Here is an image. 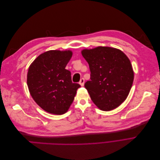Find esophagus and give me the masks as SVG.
I'll return each instance as SVG.
<instances>
[{
  "instance_id": "obj_1",
  "label": "esophagus",
  "mask_w": 160,
  "mask_h": 160,
  "mask_svg": "<svg viewBox=\"0 0 160 160\" xmlns=\"http://www.w3.org/2000/svg\"><path fill=\"white\" fill-rule=\"evenodd\" d=\"M84 83H85V79H84V78L81 79V80H80V81H79V84H80L81 86H83V85H84Z\"/></svg>"
}]
</instances>
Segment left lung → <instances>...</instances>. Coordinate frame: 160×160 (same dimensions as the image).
<instances>
[{"instance_id": "8db88e82", "label": "left lung", "mask_w": 160, "mask_h": 160, "mask_svg": "<svg viewBox=\"0 0 160 160\" xmlns=\"http://www.w3.org/2000/svg\"><path fill=\"white\" fill-rule=\"evenodd\" d=\"M81 53L91 71V80L85 88L91 100L102 111L118 108L126 99L133 81L128 57L122 51L108 47L84 49Z\"/></svg>"}]
</instances>
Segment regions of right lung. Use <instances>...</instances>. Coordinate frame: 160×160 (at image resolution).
<instances>
[{
	"label": "right lung",
	"mask_w": 160,
	"mask_h": 160,
	"mask_svg": "<svg viewBox=\"0 0 160 160\" xmlns=\"http://www.w3.org/2000/svg\"><path fill=\"white\" fill-rule=\"evenodd\" d=\"M71 57V51H49L38 56L28 68V90L35 102L48 113H66L81 87L72 83L71 72L65 69Z\"/></svg>",
	"instance_id": "1"
}]
</instances>
